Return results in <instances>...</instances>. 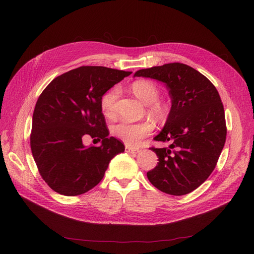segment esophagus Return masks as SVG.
<instances>
[{
	"label": "esophagus",
	"instance_id": "obj_1",
	"mask_svg": "<svg viewBox=\"0 0 254 254\" xmlns=\"http://www.w3.org/2000/svg\"><path fill=\"white\" fill-rule=\"evenodd\" d=\"M126 152H127V153H138L139 149L130 147V146H126Z\"/></svg>",
	"mask_w": 254,
	"mask_h": 254
}]
</instances>
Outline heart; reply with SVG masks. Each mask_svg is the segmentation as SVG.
<instances>
[{
	"mask_svg": "<svg viewBox=\"0 0 254 254\" xmlns=\"http://www.w3.org/2000/svg\"><path fill=\"white\" fill-rule=\"evenodd\" d=\"M131 91L134 95L145 105L148 106V114L154 118L161 119L165 115L164 107L157 101L159 99V90L157 87L145 80H139L131 84ZM119 88L117 86L112 87L101 99V108L103 113L112 117L116 112V100L119 96ZM153 130V125L149 122L141 123H127L120 122L114 125L112 131L113 135L126 143L127 146H137L140 141L151 134Z\"/></svg>",
	"mask_w": 254,
	"mask_h": 254,
	"instance_id": "heart-1",
	"label": "heart"
}]
</instances>
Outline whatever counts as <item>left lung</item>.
Here are the masks:
<instances>
[{"label": "left lung", "instance_id": "left-lung-1", "mask_svg": "<svg viewBox=\"0 0 254 254\" xmlns=\"http://www.w3.org/2000/svg\"><path fill=\"white\" fill-rule=\"evenodd\" d=\"M134 77L164 82L172 100L165 127L154 137L170 146L150 148L159 162L147 178L163 192L188 194L211 175L223 149L226 126L219 93L207 77L180 63L142 69Z\"/></svg>", "mask_w": 254, "mask_h": 254}]
</instances>
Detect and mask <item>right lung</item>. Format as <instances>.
I'll return each mask as SVG.
<instances>
[{"mask_svg": "<svg viewBox=\"0 0 254 254\" xmlns=\"http://www.w3.org/2000/svg\"><path fill=\"white\" fill-rule=\"evenodd\" d=\"M131 72L86 65L57 78L40 95L33 114L31 149L40 175L51 190L79 195L103 179L111 159L125 145L109 137L101 99ZM89 135L102 140L85 146Z\"/></svg>", "mask_w": 254, "mask_h": 254, "instance_id": "1", "label": "right lung"}]
</instances>
